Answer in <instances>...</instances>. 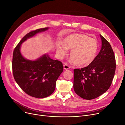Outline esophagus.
Returning a JSON list of instances; mask_svg holds the SVG:
<instances>
[{"label": "esophagus", "mask_w": 125, "mask_h": 125, "mask_svg": "<svg viewBox=\"0 0 125 125\" xmlns=\"http://www.w3.org/2000/svg\"><path fill=\"white\" fill-rule=\"evenodd\" d=\"M70 68V66H69L67 64H65L64 65V70H68Z\"/></svg>", "instance_id": "obj_1"}]
</instances>
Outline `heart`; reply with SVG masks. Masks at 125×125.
Here are the masks:
<instances>
[{
  "instance_id": "b5f03b06",
  "label": "heart",
  "mask_w": 125,
  "mask_h": 125,
  "mask_svg": "<svg viewBox=\"0 0 125 125\" xmlns=\"http://www.w3.org/2000/svg\"><path fill=\"white\" fill-rule=\"evenodd\" d=\"M72 49L70 56L72 61L79 66H86L94 60L98 52L97 40L85 34L73 33L64 39V43L59 42L56 46L58 55L63 58Z\"/></svg>"
}]
</instances>
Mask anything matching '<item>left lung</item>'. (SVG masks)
<instances>
[{
    "instance_id": "1",
    "label": "left lung",
    "mask_w": 125,
    "mask_h": 125,
    "mask_svg": "<svg viewBox=\"0 0 125 125\" xmlns=\"http://www.w3.org/2000/svg\"><path fill=\"white\" fill-rule=\"evenodd\" d=\"M101 48L93 62L85 67L75 69L73 89L84 99L98 97L112 84L116 69V61L111 46L100 34Z\"/></svg>"
}]
</instances>
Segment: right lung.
<instances>
[{
  "instance_id": "add662e5",
  "label": "right lung",
  "mask_w": 125,
  "mask_h": 125,
  "mask_svg": "<svg viewBox=\"0 0 125 125\" xmlns=\"http://www.w3.org/2000/svg\"><path fill=\"white\" fill-rule=\"evenodd\" d=\"M48 27L31 31L16 46L13 53L12 72L14 79L26 94L38 98L47 97L53 93L56 81L63 71L62 63L45 54L35 61L25 59L20 52L21 44Z\"/></svg>"
}]
</instances>
